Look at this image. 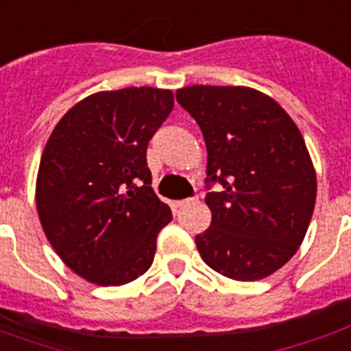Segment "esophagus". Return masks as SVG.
<instances>
[{
  "label": "esophagus",
  "mask_w": 351,
  "mask_h": 351,
  "mask_svg": "<svg viewBox=\"0 0 351 351\" xmlns=\"http://www.w3.org/2000/svg\"><path fill=\"white\" fill-rule=\"evenodd\" d=\"M195 201H197V199H195V197H190V199H178V201H176V206H180V208H182V206L191 205V203H195Z\"/></svg>",
  "instance_id": "1"
}]
</instances>
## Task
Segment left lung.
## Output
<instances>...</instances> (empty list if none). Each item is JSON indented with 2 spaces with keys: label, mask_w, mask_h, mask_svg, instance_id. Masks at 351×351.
Listing matches in <instances>:
<instances>
[{
  "label": "left lung",
  "mask_w": 351,
  "mask_h": 351,
  "mask_svg": "<svg viewBox=\"0 0 351 351\" xmlns=\"http://www.w3.org/2000/svg\"><path fill=\"white\" fill-rule=\"evenodd\" d=\"M176 101L203 131L210 228L195 237L210 269L239 282L271 276L293 258L316 205V169L301 131L267 93L186 86Z\"/></svg>",
  "instance_id": "8db88e82"
}]
</instances>
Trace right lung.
<instances>
[{"label":"right lung","instance_id":"add662e5","mask_svg":"<svg viewBox=\"0 0 351 351\" xmlns=\"http://www.w3.org/2000/svg\"><path fill=\"white\" fill-rule=\"evenodd\" d=\"M173 107L171 90L97 92L50 133L35 205L49 243L80 278L123 286L150 269L171 208L154 193L146 148Z\"/></svg>","mask_w":351,"mask_h":351}]
</instances>
